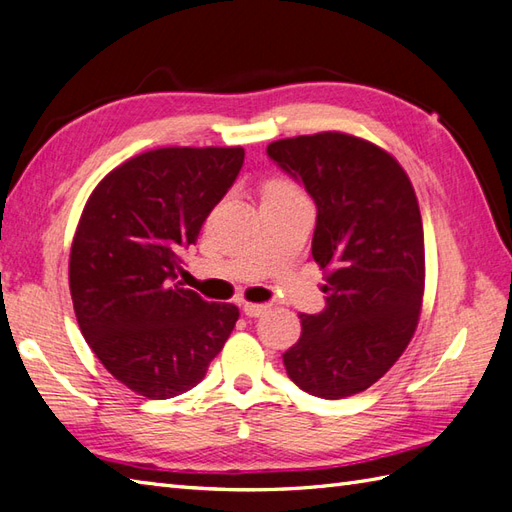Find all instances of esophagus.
Returning a JSON list of instances; mask_svg holds the SVG:
<instances>
[{
  "label": "esophagus",
  "instance_id": "1",
  "mask_svg": "<svg viewBox=\"0 0 512 512\" xmlns=\"http://www.w3.org/2000/svg\"><path fill=\"white\" fill-rule=\"evenodd\" d=\"M242 310H244L246 316L257 318V316H261V314L268 310V305H264V303H244Z\"/></svg>",
  "mask_w": 512,
  "mask_h": 512
}]
</instances>
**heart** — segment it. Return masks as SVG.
I'll return each mask as SVG.
<instances>
[{"instance_id": "1", "label": "heart", "mask_w": 512, "mask_h": 512, "mask_svg": "<svg viewBox=\"0 0 512 512\" xmlns=\"http://www.w3.org/2000/svg\"><path fill=\"white\" fill-rule=\"evenodd\" d=\"M268 194H296V187L288 181H281V178H275V181H270L264 189V196Z\"/></svg>"}]
</instances>
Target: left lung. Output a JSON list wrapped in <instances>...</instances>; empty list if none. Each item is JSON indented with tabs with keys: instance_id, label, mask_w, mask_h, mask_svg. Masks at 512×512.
<instances>
[{
	"instance_id": "left-lung-1",
	"label": "left lung",
	"mask_w": 512,
	"mask_h": 512,
	"mask_svg": "<svg viewBox=\"0 0 512 512\" xmlns=\"http://www.w3.org/2000/svg\"><path fill=\"white\" fill-rule=\"evenodd\" d=\"M268 157L316 202L312 257L327 307L301 314L288 377L323 399L358 395L388 373L419 325L425 246L419 200L399 161L338 130L272 141Z\"/></svg>"
}]
</instances>
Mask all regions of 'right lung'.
<instances>
[{"label": "right lung", "mask_w": 512, "mask_h": 512, "mask_svg": "<svg viewBox=\"0 0 512 512\" xmlns=\"http://www.w3.org/2000/svg\"><path fill=\"white\" fill-rule=\"evenodd\" d=\"M244 148H157L93 189L69 253L78 327L117 382L170 399L202 382L240 310L181 288V253L242 170Z\"/></svg>", "instance_id": "1"}]
</instances>
